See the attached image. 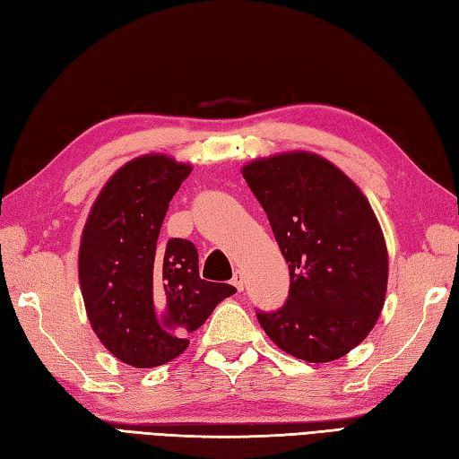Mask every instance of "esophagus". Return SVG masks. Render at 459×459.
I'll list each match as a JSON object with an SVG mask.
<instances>
[{"instance_id": "1", "label": "esophagus", "mask_w": 459, "mask_h": 459, "mask_svg": "<svg viewBox=\"0 0 459 459\" xmlns=\"http://www.w3.org/2000/svg\"><path fill=\"white\" fill-rule=\"evenodd\" d=\"M232 284L237 286V290L240 292V290H245V276L240 274V271H237L235 273V276H232Z\"/></svg>"}]
</instances>
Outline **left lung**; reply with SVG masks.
<instances>
[{
  "mask_svg": "<svg viewBox=\"0 0 459 459\" xmlns=\"http://www.w3.org/2000/svg\"><path fill=\"white\" fill-rule=\"evenodd\" d=\"M290 271L289 300L256 312L268 338L304 362H332L370 334L388 289V248L352 178L308 151L242 167Z\"/></svg>",
  "mask_w": 459,
  "mask_h": 459,
  "instance_id": "8db88e82",
  "label": "left lung"
}]
</instances>
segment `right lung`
Here are the masks:
<instances>
[{
	"label": "right lung",
	"instance_id": "1",
	"mask_svg": "<svg viewBox=\"0 0 459 459\" xmlns=\"http://www.w3.org/2000/svg\"><path fill=\"white\" fill-rule=\"evenodd\" d=\"M191 165L149 152L125 163L89 211L79 247V284L101 344L133 368L181 356L235 286L203 281L191 240L159 242L160 224Z\"/></svg>",
	"mask_w": 459,
	"mask_h": 459
}]
</instances>
